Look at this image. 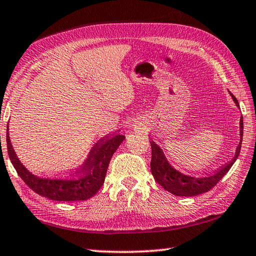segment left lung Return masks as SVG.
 I'll use <instances>...</instances> for the list:
<instances>
[{"mask_svg":"<svg viewBox=\"0 0 256 256\" xmlns=\"http://www.w3.org/2000/svg\"><path fill=\"white\" fill-rule=\"evenodd\" d=\"M230 96L232 100L235 102L236 106L240 107L236 97L234 96L232 92ZM242 118H240V142L238 144L236 149V154L232 158L230 162L224 164V167L220 168L219 170H216L214 174L209 176H201L196 177L192 175L183 174V172L177 170L168 162L166 156L164 154V151L162 148L156 144L154 141H150L151 144V172L154 177L156 182L160 184L162 188L170 192L172 194L177 196H198V194L206 193L208 190H210L214 186L216 185V183L222 178V177L227 174L228 170H230L234 162H236L240 152L242 148Z\"/></svg>","mask_w":256,"mask_h":256,"instance_id":"obj_1","label":"left lung"}]
</instances>
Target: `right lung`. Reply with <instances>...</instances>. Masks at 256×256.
Here are the masks:
<instances>
[{"label":"right lung","instance_id":"1","mask_svg":"<svg viewBox=\"0 0 256 256\" xmlns=\"http://www.w3.org/2000/svg\"><path fill=\"white\" fill-rule=\"evenodd\" d=\"M124 138L122 134L102 138L90 150L88 158L80 170L68 176L44 177L30 172L16 157L8 136V128H6L8 154L21 180L40 196L63 202L84 201L98 192L105 182L112 156Z\"/></svg>","mask_w":256,"mask_h":256}]
</instances>
